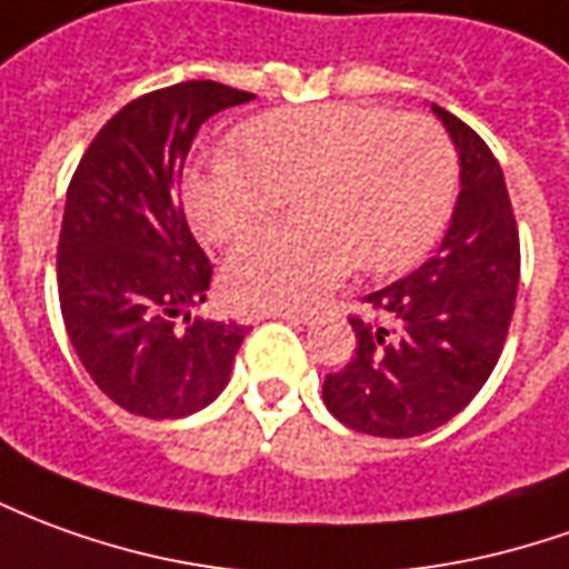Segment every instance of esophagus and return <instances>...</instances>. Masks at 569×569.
I'll use <instances>...</instances> for the list:
<instances>
[{
    "mask_svg": "<svg viewBox=\"0 0 569 569\" xmlns=\"http://www.w3.org/2000/svg\"><path fill=\"white\" fill-rule=\"evenodd\" d=\"M264 317L286 320V323H301V326H308L313 320V313H308V311H268Z\"/></svg>",
    "mask_w": 569,
    "mask_h": 569,
    "instance_id": "1",
    "label": "esophagus"
}]
</instances>
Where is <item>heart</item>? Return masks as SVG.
Returning a JSON list of instances; mask_svg holds the SVG:
<instances>
[{"label":"heart","mask_w":569,"mask_h":569,"mask_svg":"<svg viewBox=\"0 0 569 569\" xmlns=\"http://www.w3.org/2000/svg\"><path fill=\"white\" fill-rule=\"evenodd\" d=\"M237 153L193 166L184 206L206 240L237 243L298 193L296 228L233 249L230 298L246 308H308L351 271H395L422 256L456 190L450 138L428 117L313 104L249 119Z\"/></svg>","instance_id":"obj_1"}]
</instances>
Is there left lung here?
Here are the masks:
<instances>
[{
	"label": "left lung",
	"mask_w": 569,
	"mask_h": 569,
	"mask_svg": "<svg viewBox=\"0 0 569 569\" xmlns=\"http://www.w3.org/2000/svg\"><path fill=\"white\" fill-rule=\"evenodd\" d=\"M459 153V200L419 271L363 301L357 348L323 381L326 409L360 435L416 437L462 412L506 345L520 280V240L506 174L475 129L431 104Z\"/></svg>",
	"instance_id": "left-lung-1"
}]
</instances>
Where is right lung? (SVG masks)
<instances>
[{
  "mask_svg": "<svg viewBox=\"0 0 569 569\" xmlns=\"http://www.w3.org/2000/svg\"><path fill=\"white\" fill-rule=\"evenodd\" d=\"M252 98L212 79L141 94L107 119L67 188L63 326L91 381L126 412L181 419L209 407L249 332L233 320H190L212 264L178 206V178L202 122Z\"/></svg>",
  "mask_w": 569,
  "mask_h": 569,
  "instance_id": "right-lung-1",
  "label": "right lung"
}]
</instances>
